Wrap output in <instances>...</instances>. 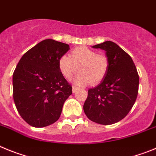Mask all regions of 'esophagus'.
<instances>
[{
    "instance_id": "1",
    "label": "esophagus",
    "mask_w": 156,
    "mask_h": 156,
    "mask_svg": "<svg viewBox=\"0 0 156 156\" xmlns=\"http://www.w3.org/2000/svg\"><path fill=\"white\" fill-rule=\"evenodd\" d=\"M78 90V87H75V86H73L72 87V92H73V93H75V92H76Z\"/></svg>"
}]
</instances>
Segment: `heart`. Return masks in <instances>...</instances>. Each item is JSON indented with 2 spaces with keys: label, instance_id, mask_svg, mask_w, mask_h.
I'll return each mask as SVG.
<instances>
[{
  "label": "heart",
  "instance_id": "b5f03b06",
  "mask_svg": "<svg viewBox=\"0 0 156 156\" xmlns=\"http://www.w3.org/2000/svg\"><path fill=\"white\" fill-rule=\"evenodd\" d=\"M58 68L63 76L70 79L78 70L80 72L74 78V83L78 85H93L99 83L106 75L109 61L104 55L86 47L75 48L70 54L61 56L58 60Z\"/></svg>",
  "mask_w": 156,
  "mask_h": 156
}]
</instances>
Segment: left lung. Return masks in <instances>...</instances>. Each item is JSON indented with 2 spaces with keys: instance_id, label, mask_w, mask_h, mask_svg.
Returning a JSON list of instances; mask_svg holds the SVG:
<instances>
[{
  "instance_id": "8db88e82",
  "label": "left lung",
  "mask_w": 156,
  "mask_h": 156,
  "mask_svg": "<svg viewBox=\"0 0 156 156\" xmlns=\"http://www.w3.org/2000/svg\"><path fill=\"white\" fill-rule=\"evenodd\" d=\"M92 48L106 52L109 68L100 83L88 89L83 109L90 120L109 125L124 118L133 107L139 77L131 57L115 43L106 41Z\"/></svg>"
}]
</instances>
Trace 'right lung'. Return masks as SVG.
<instances>
[{"instance_id": "1", "label": "right lung", "mask_w": 156, "mask_h": 156, "mask_svg": "<svg viewBox=\"0 0 156 156\" xmlns=\"http://www.w3.org/2000/svg\"><path fill=\"white\" fill-rule=\"evenodd\" d=\"M69 45L47 39L20 59L13 74V98L17 110L26 123L43 127L55 123L66 99L72 94L58 68V60Z\"/></svg>"}]
</instances>
